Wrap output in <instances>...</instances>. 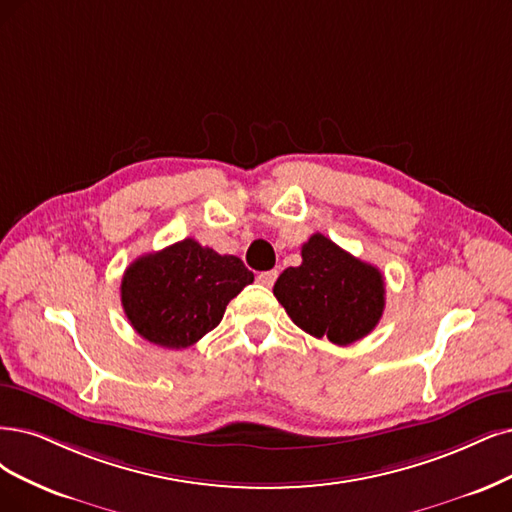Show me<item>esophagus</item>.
<instances>
[{"label":"esophagus","instance_id":"obj_1","mask_svg":"<svg viewBox=\"0 0 512 512\" xmlns=\"http://www.w3.org/2000/svg\"><path fill=\"white\" fill-rule=\"evenodd\" d=\"M276 278H278V272H276V270H268V272H259V274H257V280L261 282L263 287H272L274 282H276Z\"/></svg>","mask_w":512,"mask_h":512}]
</instances>
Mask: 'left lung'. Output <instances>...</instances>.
Wrapping results in <instances>:
<instances>
[{
	"mask_svg": "<svg viewBox=\"0 0 512 512\" xmlns=\"http://www.w3.org/2000/svg\"><path fill=\"white\" fill-rule=\"evenodd\" d=\"M274 295L299 329L337 346L369 335L386 306L382 272L323 234L301 246V266L278 276Z\"/></svg>",
	"mask_w": 512,
	"mask_h": 512,
	"instance_id": "obj_1",
	"label": "left lung"
}]
</instances>
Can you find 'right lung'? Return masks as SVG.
<instances>
[{"instance_id":"right-lung-1","label":"right lung","mask_w":512,"mask_h":512,"mask_svg":"<svg viewBox=\"0 0 512 512\" xmlns=\"http://www.w3.org/2000/svg\"><path fill=\"white\" fill-rule=\"evenodd\" d=\"M253 280L242 259L185 238L130 263L120 287L122 308L147 342L181 350L213 331L225 306Z\"/></svg>"}]
</instances>
